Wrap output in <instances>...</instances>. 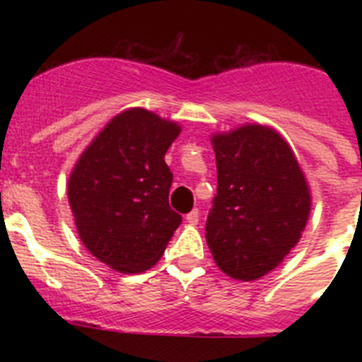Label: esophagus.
Listing matches in <instances>:
<instances>
[{"label":"esophagus","mask_w":362,"mask_h":362,"mask_svg":"<svg viewBox=\"0 0 362 362\" xmlns=\"http://www.w3.org/2000/svg\"><path fill=\"white\" fill-rule=\"evenodd\" d=\"M185 219H187V223H190V225H197V221H199V210L194 209L192 212L187 214Z\"/></svg>","instance_id":"esophagus-1"}]
</instances>
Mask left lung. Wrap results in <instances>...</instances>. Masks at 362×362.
Listing matches in <instances>:
<instances>
[{"instance_id":"8db88e82","label":"left lung","mask_w":362,"mask_h":362,"mask_svg":"<svg viewBox=\"0 0 362 362\" xmlns=\"http://www.w3.org/2000/svg\"><path fill=\"white\" fill-rule=\"evenodd\" d=\"M217 194L206 217L214 261L230 277L257 279L290 254L310 214V192L283 137L246 124L212 137Z\"/></svg>"}]
</instances>
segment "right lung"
Segmentation results:
<instances>
[{
	"instance_id": "right-lung-1",
	"label": "right lung",
	"mask_w": 362,
	"mask_h": 362,
	"mask_svg": "<svg viewBox=\"0 0 362 362\" xmlns=\"http://www.w3.org/2000/svg\"><path fill=\"white\" fill-rule=\"evenodd\" d=\"M179 127L145 108L121 112L83 152L69 179L79 238L123 274L158 263L183 217L170 209L165 153Z\"/></svg>"
}]
</instances>
